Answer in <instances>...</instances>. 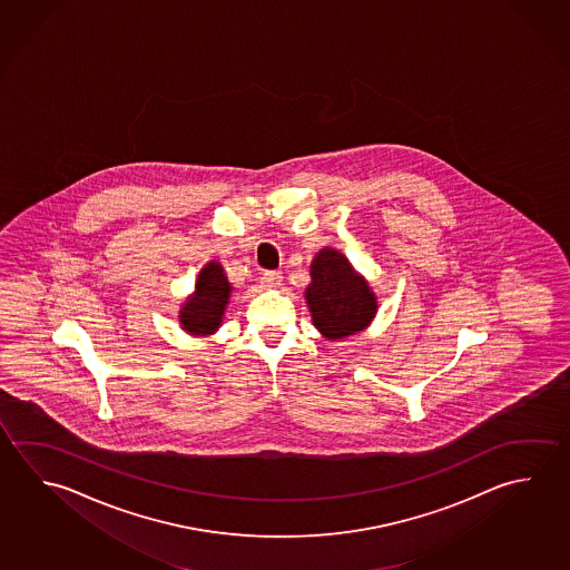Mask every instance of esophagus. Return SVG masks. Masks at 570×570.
<instances>
[{
  "label": "esophagus",
  "mask_w": 570,
  "mask_h": 570,
  "mask_svg": "<svg viewBox=\"0 0 570 570\" xmlns=\"http://www.w3.org/2000/svg\"><path fill=\"white\" fill-rule=\"evenodd\" d=\"M281 272H264V274H262L261 276L262 286H264V288H278V284H281Z\"/></svg>",
  "instance_id": "34e87169"
}]
</instances>
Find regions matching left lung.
Listing matches in <instances>:
<instances>
[{
  "instance_id": "left-lung-1",
  "label": "left lung",
  "mask_w": 570,
  "mask_h": 570,
  "mask_svg": "<svg viewBox=\"0 0 570 570\" xmlns=\"http://www.w3.org/2000/svg\"><path fill=\"white\" fill-rule=\"evenodd\" d=\"M309 278L304 296L312 322L324 338L352 336L376 316L379 302L374 292L342 252L322 248L312 261Z\"/></svg>"
}]
</instances>
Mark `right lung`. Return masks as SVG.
<instances>
[{"label": "right lung", "instance_id": "obj_1", "mask_svg": "<svg viewBox=\"0 0 570 570\" xmlns=\"http://www.w3.org/2000/svg\"><path fill=\"white\" fill-rule=\"evenodd\" d=\"M232 286L220 262H208L196 281V289L180 309L181 328L191 336H208L220 328L230 302Z\"/></svg>", "mask_w": 570, "mask_h": 570}]
</instances>
